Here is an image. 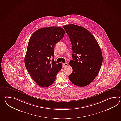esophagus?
I'll use <instances>...</instances> for the list:
<instances>
[{
    "instance_id": "esophagus-1",
    "label": "esophagus",
    "mask_w": 121,
    "mask_h": 121,
    "mask_svg": "<svg viewBox=\"0 0 121 121\" xmlns=\"http://www.w3.org/2000/svg\"><path fill=\"white\" fill-rule=\"evenodd\" d=\"M68 65V63H63V67H66L67 65Z\"/></svg>"
}]
</instances>
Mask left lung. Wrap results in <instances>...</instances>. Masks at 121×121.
Instances as JSON below:
<instances>
[{"label": "left lung", "instance_id": "8db88e82", "mask_svg": "<svg viewBox=\"0 0 121 121\" xmlns=\"http://www.w3.org/2000/svg\"><path fill=\"white\" fill-rule=\"evenodd\" d=\"M73 48V60L69 62L73 72L69 80L75 86L84 87L91 83L99 73L102 54L95 38L85 28L74 24L64 26Z\"/></svg>", "mask_w": 121, "mask_h": 121}]
</instances>
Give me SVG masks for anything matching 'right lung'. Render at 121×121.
<instances>
[{"label": "right lung", "mask_w": 121, "mask_h": 121, "mask_svg": "<svg viewBox=\"0 0 121 121\" xmlns=\"http://www.w3.org/2000/svg\"><path fill=\"white\" fill-rule=\"evenodd\" d=\"M64 30L56 26L39 29L31 36L25 57V66L30 75L42 87L54 82L62 64H56L54 59V46L64 35Z\"/></svg>", "instance_id": "obj_1"}]
</instances>
